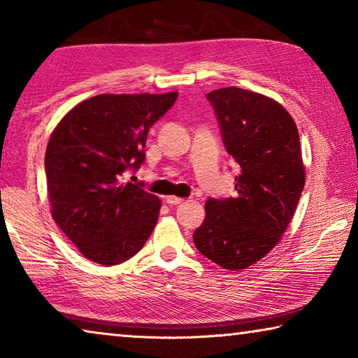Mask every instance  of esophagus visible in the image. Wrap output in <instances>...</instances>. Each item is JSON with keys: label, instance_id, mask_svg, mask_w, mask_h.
Returning a JSON list of instances; mask_svg holds the SVG:
<instances>
[{"label": "esophagus", "instance_id": "esophagus-1", "mask_svg": "<svg viewBox=\"0 0 358 358\" xmlns=\"http://www.w3.org/2000/svg\"><path fill=\"white\" fill-rule=\"evenodd\" d=\"M166 202L169 205H180V203L185 202V199L183 197H177V196H167L166 197Z\"/></svg>", "mask_w": 358, "mask_h": 358}]
</instances>
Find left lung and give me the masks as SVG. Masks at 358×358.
<instances>
[{
	"instance_id": "8db88e82",
	"label": "left lung",
	"mask_w": 358,
	"mask_h": 358,
	"mask_svg": "<svg viewBox=\"0 0 358 358\" xmlns=\"http://www.w3.org/2000/svg\"><path fill=\"white\" fill-rule=\"evenodd\" d=\"M227 153L238 162L237 197L208 199L194 245L222 268L238 271L280 243L305 186L299 129L280 102L229 87L207 94Z\"/></svg>"
}]
</instances>
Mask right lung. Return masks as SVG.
<instances>
[{"label": "right lung", "instance_id": "1", "mask_svg": "<svg viewBox=\"0 0 358 358\" xmlns=\"http://www.w3.org/2000/svg\"><path fill=\"white\" fill-rule=\"evenodd\" d=\"M178 93L98 94L80 102L53 129L45 150L53 221L88 260H128L153 232L161 201L124 183L145 159L148 129Z\"/></svg>", "mask_w": 358, "mask_h": 358}]
</instances>
